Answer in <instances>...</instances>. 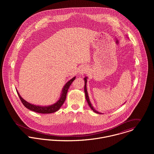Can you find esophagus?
Returning <instances> with one entry per match:
<instances>
[{"label":"esophagus","mask_w":154,"mask_h":154,"mask_svg":"<svg viewBox=\"0 0 154 154\" xmlns=\"http://www.w3.org/2000/svg\"><path fill=\"white\" fill-rule=\"evenodd\" d=\"M87 72H88V68L86 66H82L79 69V75H82L87 73Z\"/></svg>","instance_id":"obj_1"}]
</instances>
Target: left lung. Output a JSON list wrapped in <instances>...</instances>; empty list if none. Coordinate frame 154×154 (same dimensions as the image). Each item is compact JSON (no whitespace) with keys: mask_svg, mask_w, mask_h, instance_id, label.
Instances as JSON below:
<instances>
[{"mask_svg":"<svg viewBox=\"0 0 154 154\" xmlns=\"http://www.w3.org/2000/svg\"><path fill=\"white\" fill-rule=\"evenodd\" d=\"M87 79H88V77H85L84 78V81H85V86H84V91H85V97H86V100L87 101V103H88V105L89 106V107L91 109V110H92V111H94L96 113H98V114H101L100 112L97 111V110H95V109L94 108V107L92 106L91 102H90V100H89V96H88V92H87Z\"/></svg>","mask_w":154,"mask_h":154,"instance_id":"1","label":"left lung"}]
</instances>
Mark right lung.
I'll list each match as a JSON object with an SVG mask.
<instances>
[{
    "mask_svg": "<svg viewBox=\"0 0 154 154\" xmlns=\"http://www.w3.org/2000/svg\"><path fill=\"white\" fill-rule=\"evenodd\" d=\"M76 76H74L70 80H69L68 82H66V84L64 85V87L62 88V91L61 92V94L60 95L59 99L53 104H51L50 106H37L34 105L32 104H31L26 101H25L24 99L22 98V97L20 95L18 91L17 90V94L23 104V105L28 109L33 111L36 112L38 113H42V114H50L53 113L57 110H59L60 108L62 107L63 104L64 103L66 98V94L67 92V91L71 84L73 82V81L75 79Z\"/></svg>",
    "mask_w": 154,
    "mask_h": 154,
    "instance_id": "1",
    "label": "right lung"
}]
</instances>
